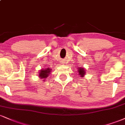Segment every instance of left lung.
I'll list each match as a JSON object with an SVG mask.
<instances>
[{
    "instance_id": "left-lung-1",
    "label": "left lung",
    "mask_w": 125,
    "mask_h": 125,
    "mask_svg": "<svg viewBox=\"0 0 125 125\" xmlns=\"http://www.w3.org/2000/svg\"><path fill=\"white\" fill-rule=\"evenodd\" d=\"M78 72H79V74L81 76V77H84V75L85 74V70L84 68H79L78 69Z\"/></svg>"
}]
</instances>
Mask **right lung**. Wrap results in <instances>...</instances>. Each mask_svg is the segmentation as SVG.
<instances>
[{"instance_id": "add662e5", "label": "right lung", "mask_w": 125, "mask_h": 125, "mask_svg": "<svg viewBox=\"0 0 125 125\" xmlns=\"http://www.w3.org/2000/svg\"><path fill=\"white\" fill-rule=\"evenodd\" d=\"M51 69H49V67L46 68L45 69H41L40 70V73H39V77L41 79H46L48 76L51 74Z\"/></svg>"}]
</instances>
